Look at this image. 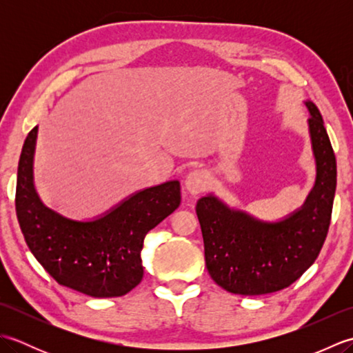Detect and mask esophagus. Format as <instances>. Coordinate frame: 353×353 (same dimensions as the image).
Here are the masks:
<instances>
[{"mask_svg":"<svg viewBox=\"0 0 353 353\" xmlns=\"http://www.w3.org/2000/svg\"><path fill=\"white\" fill-rule=\"evenodd\" d=\"M185 185H186V190H188L191 194H194V196H197V194L206 191L209 186L208 172L203 170L191 171L188 177H186Z\"/></svg>","mask_w":353,"mask_h":353,"instance_id":"esophagus-1","label":"esophagus"}]
</instances>
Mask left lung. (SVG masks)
Listing matches in <instances>:
<instances>
[{"label":"left lung","mask_w":353,"mask_h":353,"mask_svg":"<svg viewBox=\"0 0 353 353\" xmlns=\"http://www.w3.org/2000/svg\"><path fill=\"white\" fill-rule=\"evenodd\" d=\"M317 179L302 209L279 223H261L214 197L197 201L205 261L216 285L241 296L290 287L317 259L331 224L336 159L320 110L306 101Z\"/></svg>","instance_id":"1"}]
</instances>
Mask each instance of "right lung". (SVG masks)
<instances>
[{"mask_svg": "<svg viewBox=\"0 0 353 353\" xmlns=\"http://www.w3.org/2000/svg\"><path fill=\"white\" fill-rule=\"evenodd\" d=\"M37 127L18 163L14 206L30 252L57 283L91 297L124 296L142 281L141 250L148 230L181 205V183L139 191L94 221H72L45 208L33 186Z\"/></svg>", "mask_w": 353, "mask_h": 353, "instance_id": "right-lung-1", "label": "right lung"}]
</instances>
